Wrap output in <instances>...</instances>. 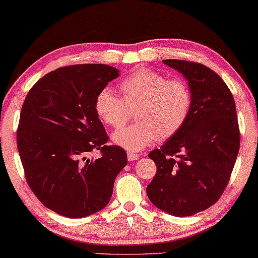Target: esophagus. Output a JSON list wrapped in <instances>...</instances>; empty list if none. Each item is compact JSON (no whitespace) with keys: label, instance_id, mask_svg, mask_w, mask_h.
I'll return each mask as SVG.
<instances>
[{"label":"esophagus","instance_id":"1","mask_svg":"<svg viewBox=\"0 0 258 258\" xmlns=\"http://www.w3.org/2000/svg\"><path fill=\"white\" fill-rule=\"evenodd\" d=\"M139 158V155L134 153V152H128V160L129 161H135V160H137Z\"/></svg>","mask_w":258,"mask_h":258}]
</instances>
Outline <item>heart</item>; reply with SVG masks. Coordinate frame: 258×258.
Wrapping results in <instances>:
<instances>
[{"instance_id":"heart-1","label":"heart","mask_w":258,"mask_h":258,"mask_svg":"<svg viewBox=\"0 0 258 258\" xmlns=\"http://www.w3.org/2000/svg\"><path fill=\"white\" fill-rule=\"evenodd\" d=\"M119 89L122 97L103 88L96 96L95 109L105 124L120 129L136 108L138 121L113 135V141L129 151H141L159 137L174 136L191 113L193 94L183 79L142 69L121 81Z\"/></svg>"}]
</instances>
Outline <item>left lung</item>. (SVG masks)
<instances>
[{
    "instance_id": "8db88e82",
    "label": "left lung",
    "mask_w": 258,
    "mask_h": 258,
    "mask_svg": "<svg viewBox=\"0 0 258 258\" xmlns=\"http://www.w3.org/2000/svg\"><path fill=\"white\" fill-rule=\"evenodd\" d=\"M188 81L191 113L178 133L149 153L157 174L147 197L174 216H192L219 200L240 149L234 98L217 73L196 61L166 59Z\"/></svg>"
}]
</instances>
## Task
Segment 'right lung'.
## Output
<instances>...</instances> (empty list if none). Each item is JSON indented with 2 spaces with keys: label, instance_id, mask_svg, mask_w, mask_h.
<instances>
[{
  "label": "right lung",
  "instance_id": "1",
  "mask_svg": "<svg viewBox=\"0 0 258 258\" xmlns=\"http://www.w3.org/2000/svg\"><path fill=\"white\" fill-rule=\"evenodd\" d=\"M119 77L115 67H59L28 91L20 112L17 147L25 178L46 208L86 217L111 200L126 152L109 138L95 109L98 92ZM99 151L94 158L92 154Z\"/></svg>",
  "mask_w": 258,
  "mask_h": 258
}]
</instances>
